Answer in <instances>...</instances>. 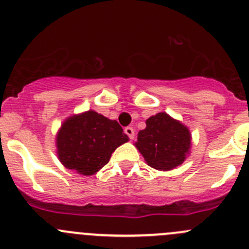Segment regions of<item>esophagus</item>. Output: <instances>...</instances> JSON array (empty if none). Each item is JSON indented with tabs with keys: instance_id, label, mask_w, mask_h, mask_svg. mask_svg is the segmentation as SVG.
<instances>
[{
	"instance_id": "obj_1",
	"label": "esophagus",
	"mask_w": 249,
	"mask_h": 249,
	"mask_svg": "<svg viewBox=\"0 0 249 249\" xmlns=\"http://www.w3.org/2000/svg\"><path fill=\"white\" fill-rule=\"evenodd\" d=\"M124 132L125 134L127 135V136H129V139H134L135 137V130L132 129L131 126H127V127H125V130H124Z\"/></svg>"
}]
</instances>
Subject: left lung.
Instances as JSON below:
<instances>
[{"label":"left lung","instance_id":"left-lung-1","mask_svg":"<svg viewBox=\"0 0 249 249\" xmlns=\"http://www.w3.org/2000/svg\"><path fill=\"white\" fill-rule=\"evenodd\" d=\"M135 147L150 167L170 171L182 165L189 155L192 134L179 120L160 112L145 120V129L137 135Z\"/></svg>","mask_w":249,"mask_h":249}]
</instances>
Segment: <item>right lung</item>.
<instances>
[{
  "mask_svg": "<svg viewBox=\"0 0 249 249\" xmlns=\"http://www.w3.org/2000/svg\"><path fill=\"white\" fill-rule=\"evenodd\" d=\"M129 141L117 120L90 109L64 120L56 134V154L66 169L92 176L109 161L112 153Z\"/></svg>",
  "mask_w": 249,
  "mask_h": 249,
  "instance_id": "1",
  "label": "right lung"
}]
</instances>
